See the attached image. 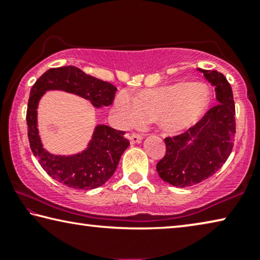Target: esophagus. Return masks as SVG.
<instances>
[{
	"label": "esophagus",
	"instance_id": "1",
	"mask_svg": "<svg viewBox=\"0 0 260 260\" xmlns=\"http://www.w3.org/2000/svg\"><path fill=\"white\" fill-rule=\"evenodd\" d=\"M127 139L131 141V143H139L142 140V135L138 134V133H132V134H127Z\"/></svg>",
	"mask_w": 260,
	"mask_h": 260
}]
</instances>
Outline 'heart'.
Returning a JSON list of instances; mask_svg holds the SVG:
<instances>
[{"instance_id":"1","label":"heart","mask_w":260,"mask_h":260,"mask_svg":"<svg viewBox=\"0 0 260 260\" xmlns=\"http://www.w3.org/2000/svg\"><path fill=\"white\" fill-rule=\"evenodd\" d=\"M209 104L210 90L207 85L183 81L148 88L133 99L127 92H119L113 102V117L123 128L156 119L165 131L177 132L199 121Z\"/></svg>"}]
</instances>
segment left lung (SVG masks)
I'll return each mask as SVG.
<instances>
[{
    "instance_id": "obj_1",
    "label": "left lung",
    "mask_w": 260,
    "mask_h": 260,
    "mask_svg": "<svg viewBox=\"0 0 260 260\" xmlns=\"http://www.w3.org/2000/svg\"><path fill=\"white\" fill-rule=\"evenodd\" d=\"M215 86L218 104L184 133L166 138V154L157 162L158 176L177 188L190 187L214 175L231 154L236 134L235 102L223 73L197 69Z\"/></svg>"
}]
</instances>
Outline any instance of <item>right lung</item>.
Listing matches in <instances>:
<instances>
[{
    "label": "right lung",
    "instance_id": "1",
    "mask_svg": "<svg viewBox=\"0 0 260 260\" xmlns=\"http://www.w3.org/2000/svg\"><path fill=\"white\" fill-rule=\"evenodd\" d=\"M59 90L90 100L94 107L110 106L117 87L94 78L75 67L50 69L31 87L26 110L30 148L49 176L70 188L88 190L98 188L113 175L120 157L129 146L125 132L98 125L87 148L75 155H55L43 148L37 128L38 103L46 91Z\"/></svg>",
    "mask_w": 260,
    "mask_h": 260
}]
</instances>
